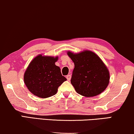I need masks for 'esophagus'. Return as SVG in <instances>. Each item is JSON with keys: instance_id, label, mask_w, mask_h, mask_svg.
I'll return each mask as SVG.
<instances>
[{"instance_id": "34e87169", "label": "esophagus", "mask_w": 134, "mask_h": 134, "mask_svg": "<svg viewBox=\"0 0 134 134\" xmlns=\"http://www.w3.org/2000/svg\"><path fill=\"white\" fill-rule=\"evenodd\" d=\"M66 79H67L69 81V80H71V75H68L67 76H66Z\"/></svg>"}]
</instances>
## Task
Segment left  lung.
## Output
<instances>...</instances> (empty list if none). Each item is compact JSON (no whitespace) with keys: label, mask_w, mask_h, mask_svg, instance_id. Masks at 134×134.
Instances as JSON below:
<instances>
[{"label":"left lung","mask_w":134,"mask_h":134,"mask_svg":"<svg viewBox=\"0 0 134 134\" xmlns=\"http://www.w3.org/2000/svg\"><path fill=\"white\" fill-rule=\"evenodd\" d=\"M68 55L74 63L71 83L81 96L91 97L100 94L109 81L108 69L97 55L90 51Z\"/></svg>","instance_id":"left-lung-1"}]
</instances>
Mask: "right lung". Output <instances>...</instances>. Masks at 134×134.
Instances as JSON below:
<instances>
[{
	"label": "right lung",
	"mask_w": 134,
	"mask_h": 134,
	"mask_svg": "<svg viewBox=\"0 0 134 134\" xmlns=\"http://www.w3.org/2000/svg\"><path fill=\"white\" fill-rule=\"evenodd\" d=\"M58 57L42 56L35 57L24 74L25 84L34 96L47 98L55 95L58 88L66 79L60 68L55 65Z\"/></svg>",
	"instance_id": "obj_1"
}]
</instances>
